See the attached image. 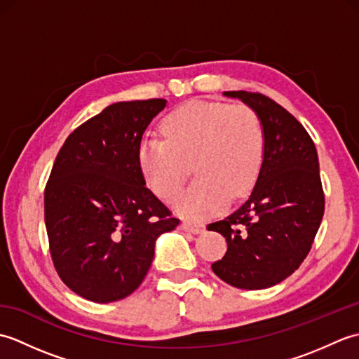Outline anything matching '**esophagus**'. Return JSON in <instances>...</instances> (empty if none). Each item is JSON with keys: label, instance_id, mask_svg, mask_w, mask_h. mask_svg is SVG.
Segmentation results:
<instances>
[{"label": "esophagus", "instance_id": "1", "mask_svg": "<svg viewBox=\"0 0 359 359\" xmlns=\"http://www.w3.org/2000/svg\"><path fill=\"white\" fill-rule=\"evenodd\" d=\"M182 228L193 234H199L205 231V225L202 222H194V220H184V222H182Z\"/></svg>", "mask_w": 359, "mask_h": 359}]
</instances>
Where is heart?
<instances>
[{"label":"heart","mask_w":359,"mask_h":359,"mask_svg":"<svg viewBox=\"0 0 359 359\" xmlns=\"http://www.w3.org/2000/svg\"><path fill=\"white\" fill-rule=\"evenodd\" d=\"M162 134L144 135L139 165L149 188L163 199L185 184L189 165L197 179L172 201L188 217L215 215L228 197L247 194L264 163L265 131L247 104L191 100L162 120Z\"/></svg>","instance_id":"obj_1"}]
</instances>
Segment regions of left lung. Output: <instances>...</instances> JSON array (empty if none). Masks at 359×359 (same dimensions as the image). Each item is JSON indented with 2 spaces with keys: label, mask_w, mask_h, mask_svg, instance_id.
<instances>
[{
  "label": "left lung",
  "mask_w": 359,
  "mask_h": 359,
  "mask_svg": "<svg viewBox=\"0 0 359 359\" xmlns=\"http://www.w3.org/2000/svg\"><path fill=\"white\" fill-rule=\"evenodd\" d=\"M253 108L265 131V156L248 199L208 225L226 239L211 265L226 284L261 290L279 284L307 257L324 216L318 152L299 121L261 93L228 90Z\"/></svg>",
  "instance_id": "left-lung-1"
}]
</instances>
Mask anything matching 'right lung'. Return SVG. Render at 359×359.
<instances>
[{
	"label": "right lung",
	"mask_w": 359,
	"mask_h": 359,
	"mask_svg": "<svg viewBox=\"0 0 359 359\" xmlns=\"http://www.w3.org/2000/svg\"><path fill=\"white\" fill-rule=\"evenodd\" d=\"M163 98L118 102L90 117L60 148L44 188V224L60 279L93 302L139 288L154 243L180 220L144 187L139 147Z\"/></svg>",
	"instance_id": "add662e5"
}]
</instances>
